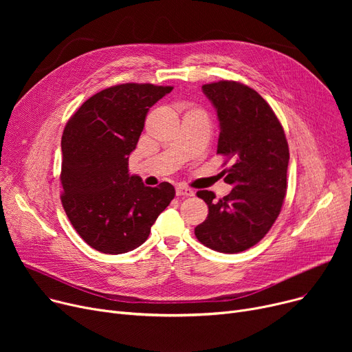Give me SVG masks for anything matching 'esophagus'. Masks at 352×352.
<instances>
[{
  "mask_svg": "<svg viewBox=\"0 0 352 352\" xmlns=\"http://www.w3.org/2000/svg\"><path fill=\"white\" fill-rule=\"evenodd\" d=\"M175 191H177V195H179V197H192L195 194L194 190H191V188H188L186 186H178L175 188Z\"/></svg>",
  "mask_w": 352,
  "mask_h": 352,
  "instance_id": "esophagus-1",
  "label": "esophagus"
}]
</instances>
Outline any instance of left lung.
<instances>
[{
    "label": "left lung",
    "instance_id": "obj_1",
    "mask_svg": "<svg viewBox=\"0 0 352 352\" xmlns=\"http://www.w3.org/2000/svg\"><path fill=\"white\" fill-rule=\"evenodd\" d=\"M202 91L217 109V154L231 160L223 175L232 190L219 201L212 191L197 192L207 202L208 217L195 227V236L214 251L241 252L260 243L281 212L288 142L280 120L255 89L218 81L202 85Z\"/></svg>",
    "mask_w": 352,
    "mask_h": 352
}]
</instances>
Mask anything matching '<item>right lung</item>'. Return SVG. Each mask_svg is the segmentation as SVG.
Masks as SVG:
<instances>
[{
    "label": "right lung",
    "mask_w": 352,
    "mask_h": 352,
    "mask_svg": "<svg viewBox=\"0 0 352 352\" xmlns=\"http://www.w3.org/2000/svg\"><path fill=\"white\" fill-rule=\"evenodd\" d=\"M173 91L153 84H120L89 97L68 120L61 140V202L84 241L104 254H124L146 241L170 206V182L145 187L129 175L128 155L148 109Z\"/></svg>",
    "instance_id": "1"
}]
</instances>
